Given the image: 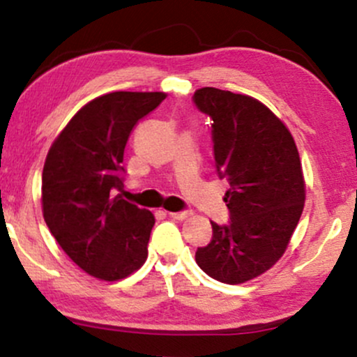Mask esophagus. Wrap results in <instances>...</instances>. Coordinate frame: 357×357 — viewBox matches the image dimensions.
<instances>
[{"instance_id": "esophagus-1", "label": "esophagus", "mask_w": 357, "mask_h": 357, "mask_svg": "<svg viewBox=\"0 0 357 357\" xmlns=\"http://www.w3.org/2000/svg\"><path fill=\"white\" fill-rule=\"evenodd\" d=\"M190 215H191V211H173V213H169V216L173 220H186Z\"/></svg>"}]
</instances>
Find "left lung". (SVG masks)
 Segmentation results:
<instances>
[{"mask_svg":"<svg viewBox=\"0 0 357 357\" xmlns=\"http://www.w3.org/2000/svg\"><path fill=\"white\" fill-rule=\"evenodd\" d=\"M192 102L213 121L215 166L230 183V221H211L213 238L196 250V264L215 280L243 284L277 264L301 220V158L284 122L253 97L204 87Z\"/></svg>","mask_w":357,"mask_h":357,"instance_id":"left-lung-1","label":"left lung"}]
</instances>
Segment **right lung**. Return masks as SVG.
I'll return each mask as SVG.
<instances>
[{
  "mask_svg": "<svg viewBox=\"0 0 357 357\" xmlns=\"http://www.w3.org/2000/svg\"><path fill=\"white\" fill-rule=\"evenodd\" d=\"M165 99L162 92L97 97L48 151L42 174L45 223L63 252L100 280L126 278L147 258L153 213L114 195L124 186L130 130Z\"/></svg>",
  "mask_w": 357,
  "mask_h": 357,
  "instance_id": "obj_1",
  "label": "right lung"
}]
</instances>
